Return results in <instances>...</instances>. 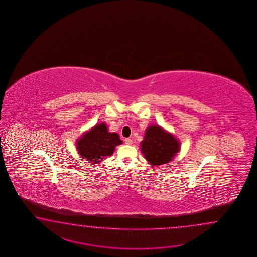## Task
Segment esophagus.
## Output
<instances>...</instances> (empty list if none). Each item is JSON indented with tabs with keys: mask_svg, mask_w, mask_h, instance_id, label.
Masks as SVG:
<instances>
[{
	"mask_svg": "<svg viewBox=\"0 0 257 257\" xmlns=\"http://www.w3.org/2000/svg\"><path fill=\"white\" fill-rule=\"evenodd\" d=\"M125 143H126V145H131L132 144V140L131 139H126L125 140Z\"/></svg>",
	"mask_w": 257,
	"mask_h": 257,
	"instance_id": "esophagus-1",
	"label": "esophagus"
}]
</instances>
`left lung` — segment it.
<instances>
[{"label":"left lung","mask_w":257,"mask_h":257,"mask_svg":"<svg viewBox=\"0 0 257 257\" xmlns=\"http://www.w3.org/2000/svg\"><path fill=\"white\" fill-rule=\"evenodd\" d=\"M181 143L173 133L159 125L148 126L141 142V152L153 166L172 162L180 152Z\"/></svg>","instance_id":"8db88e82"}]
</instances>
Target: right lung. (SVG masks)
<instances>
[{"instance_id":"right-lung-1","label":"right lung","mask_w":257,"mask_h":257,"mask_svg":"<svg viewBox=\"0 0 257 257\" xmlns=\"http://www.w3.org/2000/svg\"><path fill=\"white\" fill-rule=\"evenodd\" d=\"M116 132H109L105 123L93 126L76 140V149L82 158L98 164L103 159L111 156L116 146L122 144Z\"/></svg>"}]
</instances>
